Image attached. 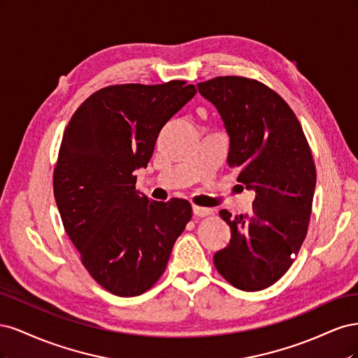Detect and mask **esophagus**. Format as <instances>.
Returning a JSON list of instances; mask_svg holds the SVG:
<instances>
[{"instance_id":"34e87169","label":"esophagus","mask_w":358,"mask_h":358,"mask_svg":"<svg viewBox=\"0 0 358 358\" xmlns=\"http://www.w3.org/2000/svg\"><path fill=\"white\" fill-rule=\"evenodd\" d=\"M192 210H194V215H196V216H208V215H210V213H212V210H210V209H208V208H201V206H194Z\"/></svg>"}]
</instances>
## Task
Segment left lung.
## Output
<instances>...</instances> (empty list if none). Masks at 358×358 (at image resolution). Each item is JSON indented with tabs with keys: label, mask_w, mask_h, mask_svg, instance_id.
I'll return each mask as SVG.
<instances>
[{
	"label": "left lung",
	"mask_w": 358,
	"mask_h": 358,
	"mask_svg": "<svg viewBox=\"0 0 358 358\" xmlns=\"http://www.w3.org/2000/svg\"><path fill=\"white\" fill-rule=\"evenodd\" d=\"M197 88L218 109L230 136L229 166L255 192L249 213L220 210L231 239L213 263L233 287L264 289L287 273L308 234L315 162L297 116L267 85L218 76Z\"/></svg>",
	"instance_id": "8db88e82"
}]
</instances>
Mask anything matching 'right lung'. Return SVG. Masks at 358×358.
I'll list each match as a JSON object with an SVG mask.
<instances>
[{
	"label": "right lung",
	"instance_id": "right-lung-1",
	"mask_svg": "<svg viewBox=\"0 0 358 358\" xmlns=\"http://www.w3.org/2000/svg\"><path fill=\"white\" fill-rule=\"evenodd\" d=\"M197 90L185 80L110 85L88 96L64 131L53 194L80 262L104 289L134 297L166 272L173 245L192 216L189 201L149 200L134 171Z\"/></svg>",
	"mask_w": 358,
	"mask_h": 358
}]
</instances>
